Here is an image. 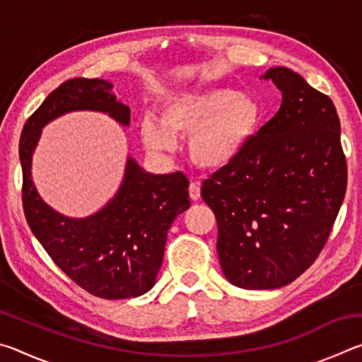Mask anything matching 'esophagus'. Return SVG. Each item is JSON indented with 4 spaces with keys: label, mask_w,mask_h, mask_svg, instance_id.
Wrapping results in <instances>:
<instances>
[{
    "label": "esophagus",
    "mask_w": 362,
    "mask_h": 362,
    "mask_svg": "<svg viewBox=\"0 0 362 362\" xmlns=\"http://www.w3.org/2000/svg\"><path fill=\"white\" fill-rule=\"evenodd\" d=\"M188 194L192 201H198L199 196H201V187H199V182H192L188 187Z\"/></svg>",
    "instance_id": "34e87169"
}]
</instances>
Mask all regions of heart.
<instances>
[{
	"instance_id": "heart-1",
	"label": "heart",
	"mask_w": 362,
	"mask_h": 362,
	"mask_svg": "<svg viewBox=\"0 0 362 362\" xmlns=\"http://www.w3.org/2000/svg\"><path fill=\"white\" fill-rule=\"evenodd\" d=\"M263 118L255 97L226 88L177 90L159 102V121L145 116L140 136L151 151H169L188 139L196 166L220 169L236 161L252 142Z\"/></svg>"
}]
</instances>
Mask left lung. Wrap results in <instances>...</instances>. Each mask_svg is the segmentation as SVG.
I'll use <instances>...</instances> for the list:
<instances>
[{
    "label": "left lung",
    "mask_w": 362,
    "mask_h": 362,
    "mask_svg": "<svg viewBox=\"0 0 362 362\" xmlns=\"http://www.w3.org/2000/svg\"><path fill=\"white\" fill-rule=\"evenodd\" d=\"M263 78L283 93L279 110L243 155L201 188L217 218L220 267L243 289H278L313 265L348 179L330 97L284 66Z\"/></svg>",
    "instance_id": "left-lung-1"
}]
</instances>
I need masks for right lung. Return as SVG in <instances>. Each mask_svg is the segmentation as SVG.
<instances>
[{
    "label": "right lung",
    "mask_w": 362,
    "mask_h": 362,
    "mask_svg": "<svg viewBox=\"0 0 362 362\" xmlns=\"http://www.w3.org/2000/svg\"><path fill=\"white\" fill-rule=\"evenodd\" d=\"M103 79L75 78L59 86L23 126V214L52 262L86 292L107 300L139 297L155 284L168 231L189 207L188 179L182 173L153 175L129 158L118 194L88 218H69L52 211L32 182V153L41 127L73 110H97L129 124V108L116 102Z\"/></svg>",
    "instance_id": "obj_1"
}]
</instances>
